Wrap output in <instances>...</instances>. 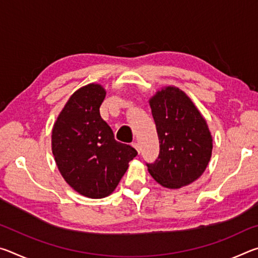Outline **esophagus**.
Instances as JSON below:
<instances>
[{
  "label": "esophagus",
  "instance_id": "1",
  "mask_svg": "<svg viewBox=\"0 0 258 258\" xmlns=\"http://www.w3.org/2000/svg\"><path fill=\"white\" fill-rule=\"evenodd\" d=\"M132 146L135 148V150L138 151V154H140V146H139V143H133Z\"/></svg>",
  "mask_w": 258,
  "mask_h": 258
}]
</instances>
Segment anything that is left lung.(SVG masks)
I'll return each instance as SVG.
<instances>
[{
    "mask_svg": "<svg viewBox=\"0 0 258 258\" xmlns=\"http://www.w3.org/2000/svg\"><path fill=\"white\" fill-rule=\"evenodd\" d=\"M159 155L148 171L168 189L190 184L202 176L211 160L213 139L202 113L187 95L175 86L158 91L149 100Z\"/></svg>",
    "mask_w": 258,
    "mask_h": 258,
    "instance_id": "obj_1",
    "label": "left lung"
}]
</instances>
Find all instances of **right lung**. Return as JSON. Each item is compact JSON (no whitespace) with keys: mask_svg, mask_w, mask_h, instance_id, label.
<instances>
[{"mask_svg":"<svg viewBox=\"0 0 258 258\" xmlns=\"http://www.w3.org/2000/svg\"><path fill=\"white\" fill-rule=\"evenodd\" d=\"M106 90L87 84L69 98L52 130V152L69 185L85 197L99 199L112 194L138 155L116 141L101 116Z\"/></svg>","mask_w":258,"mask_h":258,"instance_id":"obj_1","label":"right lung"}]
</instances>
